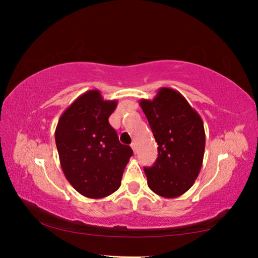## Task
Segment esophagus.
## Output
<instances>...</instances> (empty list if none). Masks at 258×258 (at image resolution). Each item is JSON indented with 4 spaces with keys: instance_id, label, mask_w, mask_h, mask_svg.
<instances>
[{
    "instance_id": "obj_1",
    "label": "esophagus",
    "mask_w": 258,
    "mask_h": 258,
    "mask_svg": "<svg viewBox=\"0 0 258 258\" xmlns=\"http://www.w3.org/2000/svg\"><path fill=\"white\" fill-rule=\"evenodd\" d=\"M131 147H132L133 152H134V153H136V143H135V142H133V143L131 144Z\"/></svg>"
}]
</instances>
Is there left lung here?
<instances>
[{
  "label": "left lung",
  "mask_w": 258,
  "mask_h": 258,
  "mask_svg": "<svg viewBox=\"0 0 258 258\" xmlns=\"http://www.w3.org/2000/svg\"><path fill=\"white\" fill-rule=\"evenodd\" d=\"M158 145L152 167H145L149 187L162 197L174 199L193 186L205 151L204 124L179 92L162 87L153 100H141Z\"/></svg>",
  "instance_id": "8db88e82"
}]
</instances>
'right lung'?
Instances as JSON below:
<instances>
[{"mask_svg":"<svg viewBox=\"0 0 258 258\" xmlns=\"http://www.w3.org/2000/svg\"><path fill=\"white\" fill-rule=\"evenodd\" d=\"M117 101L103 100L100 91L91 90L65 109L55 130V143L65 177L89 199L114 193L122 180L133 151L119 143L108 117Z\"/></svg>","mask_w":258,"mask_h":258,"instance_id":"obj_1","label":"right lung"}]
</instances>
